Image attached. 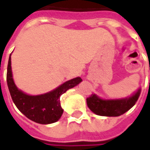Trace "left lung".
Wrapping results in <instances>:
<instances>
[{
	"instance_id": "left-lung-1",
	"label": "left lung",
	"mask_w": 150,
	"mask_h": 150,
	"mask_svg": "<svg viewBox=\"0 0 150 150\" xmlns=\"http://www.w3.org/2000/svg\"><path fill=\"white\" fill-rule=\"evenodd\" d=\"M141 91L142 88H139L131 96L118 99H103L92 94L87 99V104L90 110L98 116H119L135 105Z\"/></svg>"
}]
</instances>
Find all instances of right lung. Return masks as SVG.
I'll use <instances>...</instances> for the list:
<instances>
[{
  "instance_id": "1",
  "label": "right lung",
  "mask_w": 150,
  "mask_h": 150,
  "mask_svg": "<svg viewBox=\"0 0 150 150\" xmlns=\"http://www.w3.org/2000/svg\"><path fill=\"white\" fill-rule=\"evenodd\" d=\"M80 77L66 81L52 91L40 95H29L16 86L13 78L11 54L7 67V84L12 100L18 110L34 122L48 125L58 121L63 112L60 104V96L70 88L81 83Z\"/></svg>"
}]
</instances>
